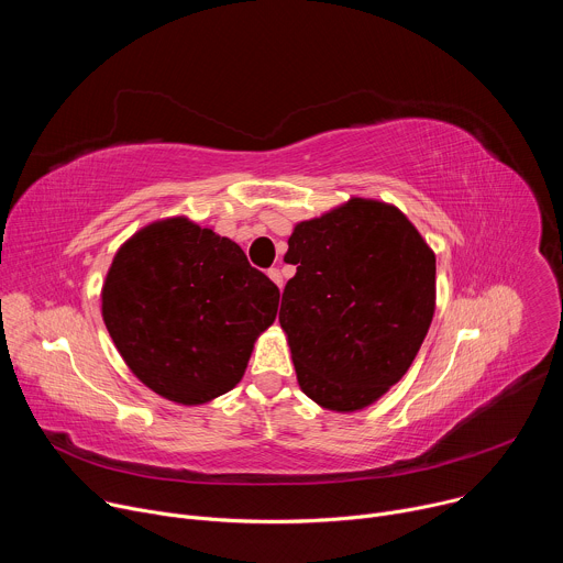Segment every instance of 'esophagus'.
<instances>
[{"instance_id": "esophagus-1", "label": "esophagus", "mask_w": 563, "mask_h": 563, "mask_svg": "<svg viewBox=\"0 0 563 563\" xmlns=\"http://www.w3.org/2000/svg\"><path fill=\"white\" fill-rule=\"evenodd\" d=\"M267 276L278 285V289H283V276H280V269H276V267H272L269 272H267Z\"/></svg>"}]
</instances>
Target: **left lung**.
Wrapping results in <instances>:
<instances>
[{
    "label": "left lung",
    "instance_id": "1",
    "mask_svg": "<svg viewBox=\"0 0 563 563\" xmlns=\"http://www.w3.org/2000/svg\"><path fill=\"white\" fill-rule=\"evenodd\" d=\"M280 302L300 389L320 408L356 412L410 369L430 330L437 258L394 205L352 198L298 222Z\"/></svg>",
    "mask_w": 563,
    "mask_h": 563
}]
</instances>
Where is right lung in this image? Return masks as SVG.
Returning <instances> with one entry per match:
<instances>
[{"mask_svg":"<svg viewBox=\"0 0 563 563\" xmlns=\"http://www.w3.org/2000/svg\"><path fill=\"white\" fill-rule=\"evenodd\" d=\"M278 287L233 240L189 218L157 220L118 250L102 287L104 325L155 394L200 406L243 378L274 323Z\"/></svg>","mask_w":563,"mask_h":563,"instance_id":"add662e5","label":"right lung"}]
</instances>
